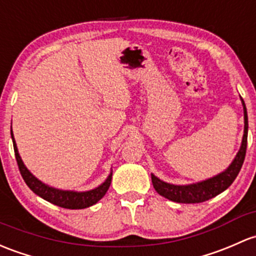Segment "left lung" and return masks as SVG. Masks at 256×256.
I'll use <instances>...</instances> for the list:
<instances>
[{
  "label": "left lung",
  "instance_id": "8db88e82",
  "mask_svg": "<svg viewBox=\"0 0 256 256\" xmlns=\"http://www.w3.org/2000/svg\"><path fill=\"white\" fill-rule=\"evenodd\" d=\"M240 100L244 112V134L243 138H242L240 148H239L232 163L228 166V168L220 172L217 176L208 178V179L185 185L170 184V182L160 180L154 174H150L153 188L160 196L174 201V202L198 204L214 198L232 185V182H234L236 176L240 172L242 166H243L246 152V141H248V114H246V103H244L242 96Z\"/></svg>",
  "mask_w": 256,
  "mask_h": 256
}]
</instances>
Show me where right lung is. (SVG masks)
Here are the masks:
<instances>
[{"label":"right lung","instance_id":"1","mask_svg":"<svg viewBox=\"0 0 256 256\" xmlns=\"http://www.w3.org/2000/svg\"><path fill=\"white\" fill-rule=\"evenodd\" d=\"M10 137H12L13 142V148H14L16 153V160H17L18 168L23 176L24 182L28 185L29 189L38 196L42 198L44 200L49 201V202L54 204L56 206L64 207V208L70 210H80V208H87V207L96 205L104 195H106L108 189L110 186L112 176V170H110V174L108 178L92 190H87V192H74V190H62L58 189V188L50 186V185L45 184L42 180H39L36 176L30 173L26 164L22 160L20 152H18L17 144H16L14 136H13V131L10 130Z\"/></svg>","mask_w":256,"mask_h":256}]
</instances>
